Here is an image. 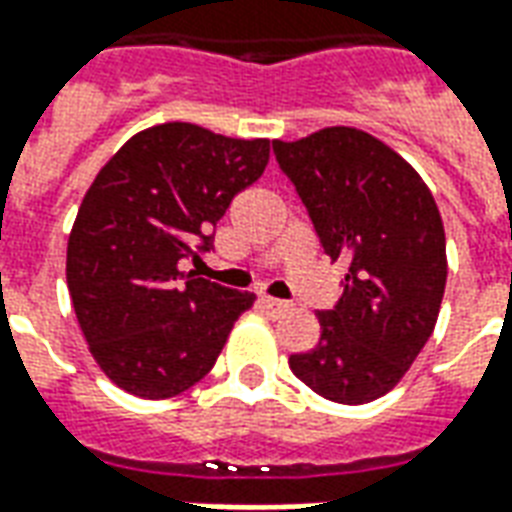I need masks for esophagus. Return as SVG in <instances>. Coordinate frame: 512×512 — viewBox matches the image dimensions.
<instances>
[{"mask_svg": "<svg viewBox=\"0 0 512 512\" xmlns=\"http://www.w3.org/2000/svg\"><path fill=\"white\" fill-rule=\"evenodd\" d=\"M260 307L268 312V315H279V312H288L290 304L288 301H279V299H271V296H263L260 299Z\"/></svg>", "mask_w": 512, "mask_h": 512, "instance_id": "34e87169", "label": "esophagus"}]
</instances>
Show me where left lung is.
<instances>
[{"label": "left lung", "mask_w": 512, "mask_h": 512, "mask_svg": "<svg viewBox=\"0 0 512 512\" xmlns=\"http://www.w3.org/2000/svg\"><path fill=\"white\" fill-rule=\"evenodd\" d=\"M274 156L323 252L348 260L343 299L315 312L321 340L290 356V370L334 403L378 400L406 376L439 318L447 241L436 200L406 158L359 128L274 139Z\"/></svg>", "instance_id": "1"}]
</instances>
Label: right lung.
Returning <instances> with one entry per match:
<instances>
[{"label":"right lung","instance_id":"add662e5","mask_svg":"<svg viewBox=\"0 0 512 512\" xmlns=\"http://www.w3.org/2000/svg\"><path fill=\"white\" fill-rule=\"evenodd\" d=\"M268 153V139L164 123L131 136L84 194L65 277L90 354L128 395L186 392L252 307L255 293L186 277L180 260L211 249L213 227L263 175Z\"/></svg>","mask_w":512,"mask_h":512}]
</instances>
